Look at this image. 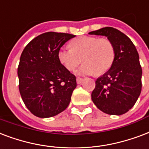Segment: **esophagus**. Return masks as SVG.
Here are the masks:
<instances>
[{"label": "esophagus", "mask_w": 149, "mask_h": 149, "mask_svg": "<svg viewBox=\"0 0 149 149\" xmlns=\"http://www.w3.org/2000/svg\"><path fill=\"white\" fill-rule=\"evenodd\" d=\"M83 80H84V79L80 78V77H77V83L78 84H80L83 82Z\"/></svg>", "instance_id": "34e87169"}]
</instances>
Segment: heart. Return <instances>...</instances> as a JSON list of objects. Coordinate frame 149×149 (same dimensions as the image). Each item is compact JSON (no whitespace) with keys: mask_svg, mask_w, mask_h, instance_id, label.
Segmentation results:
<instances>
[{"mask_svg":"<svg viewBox=\"0 0 149 149\" xmlns=\"http://www.w3.org/2000/svg\"><path fill=\"white\" fill-rule=\"evenodd\" d=\"M71 48L62 47L58 52L60 63L69 71H73L81 62L84 63L78 74L101 76L110 70L115 59V48L108 38L83 36L70 43Z\"/></svg>","mask_w":149,"mask_h":149,"instance_id":"heart-1","label":"heart"}]
</instances>
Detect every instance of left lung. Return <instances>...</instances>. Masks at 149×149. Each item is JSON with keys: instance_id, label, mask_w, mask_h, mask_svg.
I'll use <instances>...</instances> for the list:
<instances>
[{"instance_id": "1", "label": "left lung", "mask_w": 149, "mask_h": 149, "mask_svg": "<svg viewBox=\"0 0 149 149\" xmlns=\"http://www.w3.org/2000/svg\"><path fill=\"white\" fill-rule=\"evenodd\" d=\"M89 34L107 37L115 48L113 64L95 81L91 99L106 114H124L134 105L141 91L142 70L138 51L130 38L115 28L105 27Z\"/></svg>"}]
</instances>
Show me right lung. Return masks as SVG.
<instances>
[{
    "mask_svg": "<svg viewBox=\"0 0 149 149\" xmlns=\"http://www.w3.org/2000/svg\"><path fill=\"white\" fill-rule=\"evenodd\" d=\"M75 37L47 32L32 40L22 51L18 67L19 92L27 109L37 117L54 116L70 104L76 77L60 63L58 52Z\"/></svg>",
    "mask_w": 149,
    "mask_h": 149,
    "instance_id": "1",
    "label": "right lung"
}]
</instances>
